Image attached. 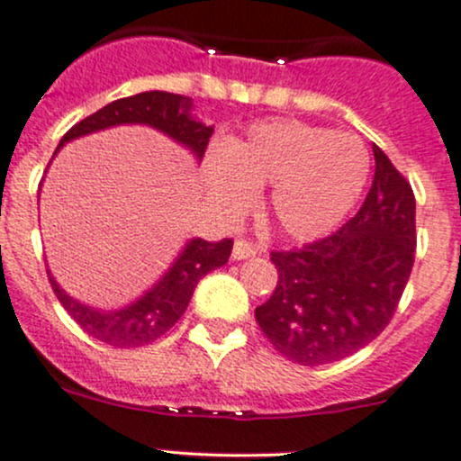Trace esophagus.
<instances>
[{
  "instance_id": "esophagus-1",
  "label": "esophagus",
  "mask_w": 461,
  "mask_h": 461,
  "mask_svg": "<svg viewBox=\"0 0 461 461\" xmlns=\"http://www.w3.org/2000/svg\"><path fill=\"white\" fill-rule=\"evenodd\" d=\"M256 245H251L249 240H243V239H239L234 243V249H231V258L234 260H245V258H249V256H256Z\"/></svg>"
}]
</instances>
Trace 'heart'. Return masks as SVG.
<instances>
[{"label":"heart","mask_w":461,"mask_h":461,"mask_svg":"<svg viewBox=\"0 0 461 461\" xmlns=\"http://www.w3.org/2000/svg\"><path fill=\"white\" fill-rule=\"evenodd\" d=\"M205 176L227 210L247 205L254 187L271 185V225L309 240L331 231L356 205L369 176V152L351 134L303 121H263L227 148L212 149Z\"/></svg>","instance_id":"heart-1"}]
</instances>
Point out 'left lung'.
I'll return each instance as SVG.
<instances>
[{"mask_svg": "<svg viewBox=\"0 0 461 461\" xmlns=\"http://www.w3.org/2000/svg\"><path fill=\"white\" fill-rule=\"evenodd\" d=\"M375 174L357 214L331 236L271 251L274 294L256 322L278 353L303 366L345 360L393 318L415 260L411 183L373 145Z\"/></svg>", "mask_w": 461, "mask_h": 461, "instance_id": "1", "label": "left lung"}]
</instances>
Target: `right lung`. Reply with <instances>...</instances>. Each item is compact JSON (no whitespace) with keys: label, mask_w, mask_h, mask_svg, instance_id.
<instances>
[{"label":"right lung","mask_w":461,"mask_h":461,"mask_svg":"<svg viewBox=\"0 0 461 461\" xmlns=\"http://www.w3.org/2000/svg\"><path fill=\"white\" fill-rule=\"evenodd\" d=\"M192 105L190 96L161 90L116 99L96 110L95 114L86 116L77 125H72L59 141L55 154L59 152L61 145L72 141V139L114 128V125L141 123L190 148L194 157L201 161L214 128L194 119ZM231 245H234L231 239H222L218 243H210V240L203 239L190 240L183 247L172 267L167 269V274L152 289H148L141 298L130 303L128 307L114 309V312L88 307V304L70 298L52 278L50 269H48V280H50L52 292L64 304L66 312L70 313V318L88 336L114 348L143 347L161 338L178 322V318L185 313L187 304H190L198 280L210 274L212 269L222 267L227 263Z\"/></svg>","instance_id":"obj_1"}]
</instances>
